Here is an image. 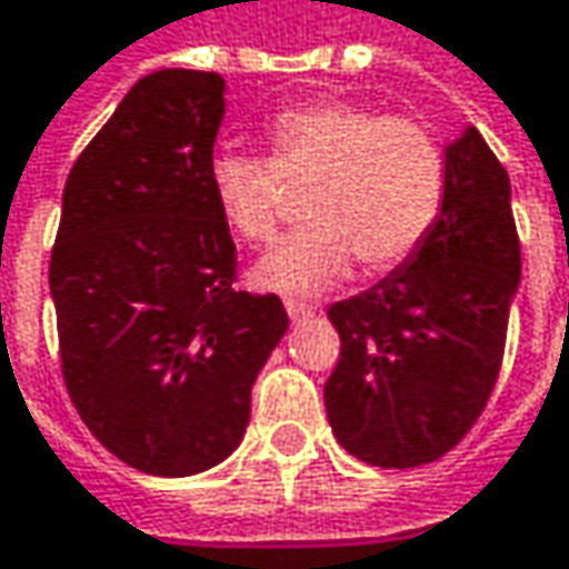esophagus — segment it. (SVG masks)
<instances>
[{
  "mask_svg": "<svg viewBox=\"0 0 569 569\" xmlns=\"http://www.w3.org/2000/svg\"><path fill=\"white\" fill-rule=\"evenodd\" d=\"M284 307H288V317H291V320H305V317H313V313H317V307L305 305V301H295V298L284 301Z\"/></svg>",
  "mask_w": 569,
  "mask_h": 569,
  "instance_id": "34e87169",
  "label": "esophagus"
}]
</instances>
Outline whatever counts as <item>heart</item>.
I'll return each instance as SVG.
<instances>
[{"label": "heart", "mask_w": 569, "mask_h": 569, "mask_svg": "<svg viewBox=\"0 0 569 569\" xmlns=\"http://www.w3.org/2000/svg\"><path fill=\"white\" fill-rule=\"evenodd\" d=\"M268 158L217 154L210 190L226 226L249 246H268L284 223V187L307 190L310 226L268 252L256 281L305 295L340 281L352 259L379 274L411 259L433 229L447 168L425 122L349 100L278 112Z\"/></svg>", "instance_id": "obj_1"}]
</instances>
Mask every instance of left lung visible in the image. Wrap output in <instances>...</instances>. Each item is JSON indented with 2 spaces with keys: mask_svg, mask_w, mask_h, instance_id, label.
<instances>
[{
  "mask_svg": "<svg viewBox=\"0 0 569 569\" xmlns=\"http://www.w3.org/2000/svg\"><path fill=\"white\" fill-rule=\"evenodd\" d=\"M518 278L506 168L467 129L447 148L443 207L421 249L327 310L340 359L323 401L340 447L382 469L450 453L499 382Z\"/></svg>",
  "mask_w": 569,
  "mask_h": 569,
  "instance_id": "obj_1",
  "label": "left lung"
}]
</instances>
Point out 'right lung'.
I'll return each instance as SVG.
<instances>
[{
  "label": "right lung",
  "instance_id": "right-lung-1",
  "mask_svg": "<svg viewBox=\"0 0 569 569\" xmlns=\"http://www.w3.org/2000/svg\"><path fill=\"white\" fill-rule=\"evenodd\" d=\"M223 77H142L63 183L51 298L67 395L102 447L151 476L226 460L288 330L278 295L236 288L210 190Z\"/></svg>",
  "mask_w": 569,
  "mask_h": 569
}]
</instances>
